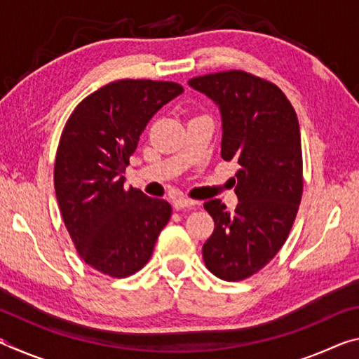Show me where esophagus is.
Wrapping results in <instances>:
<instances>
[{
  "label": "esophagus",
  "mask_w": 359,
  "mask_h": 359,
  "mask_svg": "<svg viewBox=\"0 0 359 359\" xmlns=\"http://www.w3.org/2000/svg\"><path fill=\"white\" fill-rule=\"evenodd\" d=\"M198 204V201H193V199H188L184 196H177L174 199V209L175 210H182V209H188V208H194Z\"/></svg>",
  "instance_id": "34e87169"
}]
</instances>
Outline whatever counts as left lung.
<instances>
[{
    "instance_id": "8db88e82",
    "label": "left lung",
    "mask_w": 359,
    "mask_h": 359,
    "mask_svg": "<svg viewBox=\"0 0 359 359\" xmlns=\"http://www.w3.org/2000/svg\"><path fill=\"white\" fill-rule=\"evenodd\" d=\"M188 85L218 106L222 158L239 165L236 210L220 199L204 203L215 228L203 258L222 280H242L276 257L293 226L302 196L299 123L282 90L248 72H215Z\"/></svg>"
}]
</instances>
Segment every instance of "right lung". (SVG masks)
<instances>
[{"mask_svg": "<svg viewBox=\"0 0 359 359\" xmlns=\"http://www.w3.org/2000/svg\"><path fill=\"white\" fill-rule=\"evenodd\" d=\"M175 82L123 79L88 95L60 137L57 201L81 258L111 277H128L147 263L171 204L123 187V172L149 120L179 96Z\"/></svg>", "mask_w": 359, "mask_h": 359, "instance_id": "right-lung-1", "label": "right lung"}]
</instances>
